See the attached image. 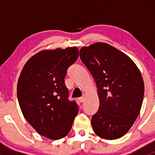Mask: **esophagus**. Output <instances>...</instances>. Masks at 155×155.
<instances>
[{
  "label": "esophagus",
  "mask_w": 155,
  "mask_h": 155,
  "mask_svg": "<svg viewBox=\"0 0 155 155\" xmlns=\"http://www.w3.org/2000/svg\"><path fill=\"white\" fill-rule=\"evenodd\" d=\"M79 102H81V103L84 102V101H85V96L83 95V96L79 97Z\"/></svg>",
  "instance_id": "1"
}]
</instances>
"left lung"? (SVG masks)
I'll list each match as a JSON object with an SVG mask.
<instances>
[{
	"label": "left lung",
	"instance_id": "1",
	"mask_svg": "<svg viewBox=\"0 0 155 155\" xmlns=\"http://www.w3.org/2000/svg\"><path fill=\"white\" fill-rule=\"evenodd\" d=\"M79 56L97 87L100 106L91 118L93 130L106 140L123 137L143 104L144 82L140 70L127 55L107 43L84 46Z\"/></svg>",
	"mask_w": 155,
	"mask_h": 155
}]
</instances>
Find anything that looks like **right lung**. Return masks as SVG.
I'll return each instance as SVG.
<instances>
[{"label":"right lung","mask_w":155,"mask_h":155,"mask_svg":"<svg viewBox=\"0 0 155 155\" xmlns=\"http://www.w3.org/2000/svg\"><path fill=\"white\" fill-rule=\"evenodd\" d=\"M78 57L76 47L41 51L28 61L18 78L17 97L25 118L51 140L68 135L78 114L64 83L68 68Z\"/></svg>","instance_id":"obj_1"}]
</instances>
